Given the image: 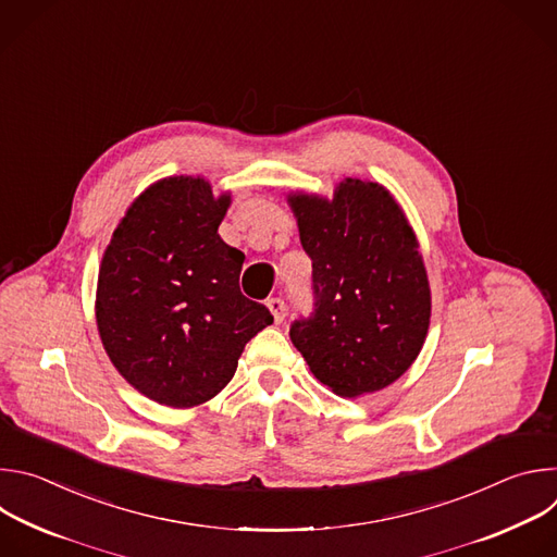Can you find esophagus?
<instances>
[{"mask_svg": "<svg viewBox=\"0 0 557 557\" xmlns=\"http://www.w3.org/2000/svg\"><path fill=\"white\" fill-rule=\"evenodd\" d=\"M267 306H269V310L273 312L275 322L280 324V322L284 320V314H286V304H284V299H280V297H271V299L267 301Z\"/></svg>", "mask_w": 557, "mask_h": 557, "instance_id": "esophagus-1", "label": "esophagus"}]
</instances>
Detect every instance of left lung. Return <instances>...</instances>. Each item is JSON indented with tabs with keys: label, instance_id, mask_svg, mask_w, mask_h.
Here are the masks:
<instances>
[{
	"label": "left lung",
	"instance_id": "8db88e82",
	"mask_svg": "<svg viewBox=\"0 0 557 557\" xmlns=\"http://www.w3.org/2000/svg\"><path fill=\"white\" fill-rule=\"evenodd\" d=\"M312 262L314 308L290 324L310 372L339 396L383 389L419 357L430 284L408 218L376 183L346 178L333 200L288 196Z\"/></svg>",
	"mask_w": 557,
	"mask_h": 557
}]
</instances>
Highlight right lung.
Instances as JSON below:
<instances>
[{
	"label": "right lung",
	"instance_id": "1",
	"mask_svg": "<svg viewBox=\"0 0 557 557\" xmlns=\"http://www.w3.org/2000/svg\"><path fill=\"white\" fill-rule=\"evenodd\" d=\"M231 196L202 178L153 183L103 253L97 326L114 368L147 399L194 408L233 379L249 339L273 324L240 290L245 253L218 226Z\"/></svg>",
	"mask_w": 557,
	"mask_h": 557
}]
</instances>
